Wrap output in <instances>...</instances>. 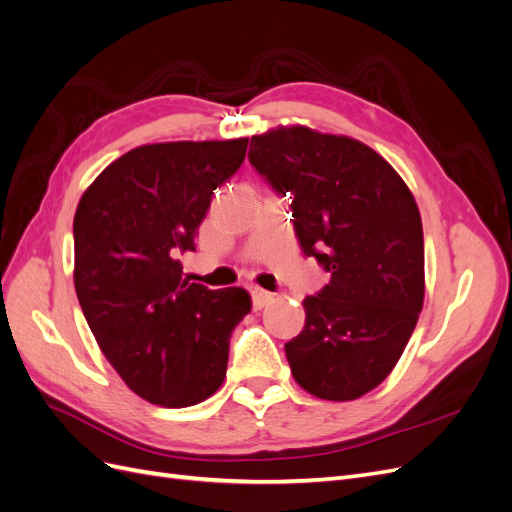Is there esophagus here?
<instances>
[{
  "mask_svg": "<svg viewBox=\"0 0 512 512\" xmlns=\"http://www.w3.org/2000/svg\"><path fill=\"white\" fill-rule=\"evenodd\" d=\"M252 292V303H254V309H262L265 307L267 303H271L273 301V292H269V290H262V288H252L250 290Z\"/></svg>",
  "mask_w": 512,
  "mask_h": 512,
  "instance_id": "esophagus-1",
  "label": "esophagus"
}]
</instances>
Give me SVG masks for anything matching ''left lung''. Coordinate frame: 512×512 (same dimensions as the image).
I'll use <instances>...</instances> for the list:
<instances>
[{
    "mask_svg": "<svg viewBox=\"0 0 512 512\" xmlns=\"http://www.w3.org/2000/svg\"><path fill=\"white\" fill-rule=\"evenodd\" d=\"M250 164L292 203L305 256L331 275L303 299L284 346L292 376L320 399L350 401L391 374L425 297L421 213L395 168L348 136L305 126L252 136Z\"/></svg>",
    "mask_w": 512,
    "mask_h": 512,
    "instance_id": "8db88e82",
    "label": "left lung"
}]
</instances>
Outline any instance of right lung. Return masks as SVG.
I'll use <instances>...</instances> for the list:
<instances>
[{
    "label": "right lung",
    "instance_id": "obj_1",
    "mask_svg": "<svg viewBox=\"0 0 512 512\" xmlns=\"http://www.w3.org/2000/svg\"><path fill=\"white\" fill-rule=\"evenodd\" d=\"M247 138L143 145L108 164L74 215V288L91 333L130 389L164 408L200 404L226 378L247 290L183 277L181 256Z\"/></svg>",
    "mask_w": 512,
    "mask_h": 512
}]
</instances>
